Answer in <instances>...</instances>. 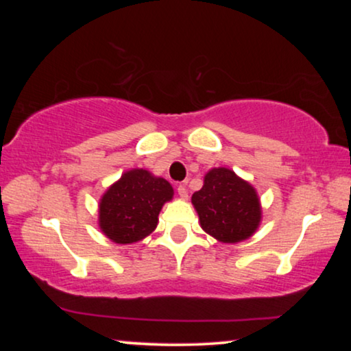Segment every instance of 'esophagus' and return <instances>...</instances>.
Returning a JSON list of instances; mask_svg holds the SVG:
<instances>
[{
	"mask_svg": "<svg viewBox=\"0 0 351 351\" xmlns=\"http://www.w3.org/2000/svg\"><path fill=\"white\" fill-rule=\"evenodd\" d=\"M177 191H179V195H180V198H189V191H186V186L185 185H179L177 186Z\"/></svg>",
	"mask_w": 351,
	"mask_h": 351,
	"instance_id": "1",
	"label": "esophagus"
}]
</instances>
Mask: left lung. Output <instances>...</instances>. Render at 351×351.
<instances>
[{"label":"left lung","instance_id":"8db88e82","mask_svg":"<svg viewBox=\"0 0 351 351\" xmlns=\"http://www.w3.org/2000/svg\"><path fill=\"white\" fill-rule=\"evenodd\" d=\"M201 228L222 243L247 239L261 223L256 190L233 171L217 167L204 177V185L191 196Z\"/></svg>","mask_w":351,"mask_h":351}]
</instances>
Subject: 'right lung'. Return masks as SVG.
Instances as JSON below:
<instances>
[{"label": "right lung", "instance_id": "add662e5", "mask_svg": "<svg viewBox=\"0 0 351 351\" xmlns=\"http://www.w3.org/2000/svg\"><path fill=\"white\" fill-rule=\"evenodd\" d=\"M172 195L169 182L145 169L124 172L100 199V230L113 243L141 241L156 228L158 214Z\"/></svg>", "mask_w": 351, "mask_h": 351}]
</instances>
